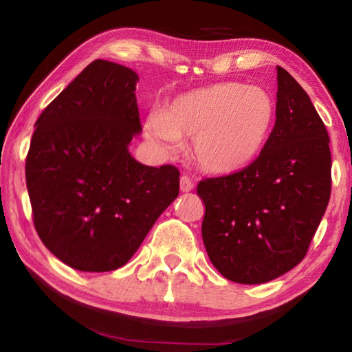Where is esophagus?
Returning a JSON list of instances; mask_svg holds the SVG:
<instances>
[{
  "instance_id": "obj_1",
  "label": "esophagus",
  "mask_w": 352,
  "mask_h": 352,
  "mask_svg": "<svg viewBox=\"0 0 352 352\" xmlns=\"http://www.w3.org/2000/svg\"><path fill=\"white\" fill-rule=\"evenodd\" d=\"M180 189H182V192H189V190L194 189V183L190 182V178L188 175H182V178H180Z\"/></svg>"
}]
</instances>
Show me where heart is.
I'll return each instance as SVG.
<instances>
[{
    "label": "heart",
    "mask_w": 352,
    "mask_h": 352,
    "mask_svg": "<svg viewBox=\"0 0 352 352\" xmlns=\"http://www.w3.org/2000/svg\"><path fill=\"white\" fill-rule=\"evenodd\" d=\"M276 107L262 87L216 83L177 96L147 119V135L169 147L192 138V155L211 174H234L253 163L275 124Z\"/></svg>",
    "instance_id": "b5f03b06"
}]
</instances>
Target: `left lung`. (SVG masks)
Here are the masks:
<instances>
[{"label":"left lung","mask_w":352,"mask_h":352,"mask_svg":"<svg viewBox=\"0 0 352 352\" xmlns=\"http://www.w3.org/2000/svg\"><path fill=\"white\" fill-rule=\"evenodd\" d=\"M276 69V121L259 157L197 186L206 253L239 284L272 281L300 264L331 197L329 135L300 83Z\"/></svg>","instance_id":"8db88e82"}]
</instances>
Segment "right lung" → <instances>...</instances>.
<instances>
[{
	"label": "right lung",
	"mask_w": 352,
	"mask_h": 352,
	"mask_svg": "<svg viewBox=\"0 0 352 352\" xmlns=\"http://www.w3.org/2000/svg\"><path fill=\"white\" fill-rule=\"evenodd\" d=\"M138 74L91 62L35 122L26 157L32 220L45 247L80 272L116 270L180 190V172L136 162Z\"/></svg>",
	"instance_id": "obj_1"
}]
</instances>
